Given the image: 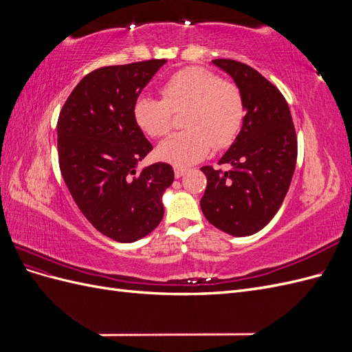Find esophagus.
<instances>
[{
	"instance_id": "1",
	"label": "esophagus",
	"mask_w": 352,
	"mask_h": 352,
	"mask_svg": "<svg viewBox=\"0 0 352 352\" xmlns=\"http://www.w3.org/2000/svg\"><path fill=\"white\" fill-rule=\"evenodd\" d=\"M186 173V170L185 168H180V167H175V177L176 179H179V177H182Z\"/></svg>"
}]
</instances>
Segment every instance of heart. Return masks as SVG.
<instances>
[{"label":"heart","instance_id":"heart-1","mask_svg":"<svg viewBox=\"0 0 352 352\" xmlns=\"http://www.w3.org/2000/svg\"><path fill=\"white\" fill-rule=\"evenodd\" d=\"M162 95L163 100L142 95L133 104L138 126L153 138L166 136L172 129L173 111L186 110V131L157 146L160 160L186 167L204 158L211 148L221 150L235 141L245 117L243 98L235 83L221 80L207 69L189 67L170 76Z\"/></svg>","mask_w":352,"mask_h":352}]
</instances>
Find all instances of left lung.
Here are the masks:
<instances>
[{
  "label": "left lung",
  "instance_id": "8db88e82",
  "mask_svg": "<svg viewBox=\"0 0 352 352\" xmlns=\"http://www.w3.org/2000/svg\"><path fill=\"white\" fill-rule=\"evenodd\" d=\"M241 89L245 117L235 141L219 160L226 172L201 167L207 177L201 210L212 226L232 236H250L274 217L289 189L296 163V135L280 91L252 67L219 58Z\"/></svg>",
  "mask_w": 352,
  "mask_h": 352
}]
</instances>
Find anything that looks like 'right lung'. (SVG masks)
Wrapping results in <instances>:
<instances>
[{"label": "right lung", "mask_w": 352, "mask_h": 352, "mask_svg": "<svg viewBox=\"0 0 352 352\" xmlns=\"http://www.w3.org/2000/svg\"><path fill=\"white\" fill-rule=\"evenodd\" d=\"M166 60L101 67L72 91L57 123L63 179L82 214L102 235L135 242L163 219L164 190L175 172L155 163L138 172L153 150L133 104Z\"/></svg>", "instance_id": "right-lung-1"}]
</instances>
